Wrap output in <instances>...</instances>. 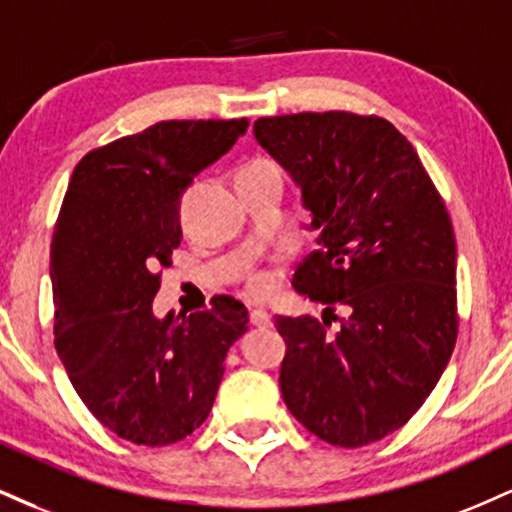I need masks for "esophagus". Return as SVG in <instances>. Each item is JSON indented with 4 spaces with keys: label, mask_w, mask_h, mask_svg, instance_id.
I'll return each mask as SVG.
<instances>
[{
    "label": "esophagus",
    "mask_w": 512,
    "mask_h": 512,
    "mask_svg": "<svg viewBox=\"0 0 512 512\" xmlns=\"http://www.w3.org/2000/svg\"><path fill=\"white\" fill-rule=\"evenodd\" d=\"M250 324L260 326V329H267V326H272V315L264 310H252L250 312Z\"/></svg>",
    "instance_id": "obj_1"
}]
</instances>
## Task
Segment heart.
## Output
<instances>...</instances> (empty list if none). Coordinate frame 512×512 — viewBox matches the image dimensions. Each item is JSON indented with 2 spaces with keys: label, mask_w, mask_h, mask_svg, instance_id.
Wrapping results in <instances>:
<instances>
[{
  "label": "heart",
  "mask_w": 512,
  "mask_h": 512,
  "mask_svg": "<svg viewBox=\"0 0 512 512\" xmlns=\"http://www.w3.org/2000/svg\"><path fill=\"white\" fill-rule=\"evenodd\" d=\"M248 169H279V166H276L272 159H255V162L245 164L240 171H248ZM272 286H274V274L264 272V269H260V272H252L248 276V281H245V291H248V295H252V298H262V295L272 291Z\"/></svg>",
  "instance_id": "obj_1"
}]
</instances>
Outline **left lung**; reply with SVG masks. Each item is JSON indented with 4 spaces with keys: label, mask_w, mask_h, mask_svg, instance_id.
I'll list each match as a JSON object with an SVG mask.
<instances>
[{
    "label": "left lung",
    "mask_w": 512,
    "mask_h": 512,
    "mask_svg": "<svg viewBox=\"0 0 512 512\" xmlns=\"http://www.w3.org/2000/svg\"><path fill=\"white\" fill-rule=\"evenodd\" d=\"M255 138L303 190L319 250L293 274L322 319L276 317L279 386L307 432L360 448L422 408L458 338L455 236L415 147L381 116H264ZM343 306L348 318L335 315ZM341 321L329 332L330 319Z\"/></svg>",
    "instance_id": "left-lung-1"
}]
</instances>
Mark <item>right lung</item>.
<instances>
[{"label": "right lung", "mask_w": 512, "mask_h": 512, "mask_svg": "<svg viewBox=\"0 0 512 512\" xmlns=\"http://www.w3.org/2000/svg\"><path fill=\"white\" fill-rule=\"evenodd\" d=\"M245 131L248 119L159 121L88 152L64 195L49 250L54 346L85 408L138 446L207 420L226 353L248 331L229 295L193 315L152 312L181 245V195Z\"/></svg>", "instance_id": "right-lung-1"}]
</instances>
